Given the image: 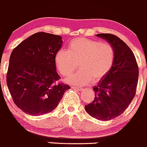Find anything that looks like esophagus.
Here are the masks:
<instances>
[{"label": "esophagus", "mask_w": 147, "mask_h": 147, "mask_svg": "<svg viewBox=\"0 0 147 147\" xmlns=\"http://www.w3.org/2000/svg\"><path fill=\"white\" fill-rule=\"evenodd\" d=\"M72 88L75 89V90H78V91H82V90H83V89L81 88V87H74V86H73V87H72Z\"/></svg>", "instance_id": "34e87169"}]
</instances>
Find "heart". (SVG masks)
I'll return each mask as SVG.
<instances>
[{
  "instance_id": "b5f03b06",
  "label": "heart",
  "mask_w": 147,
  "mask_h": 147,
  "mask_svg": "<svg viewBox=\"0 0 147 147\" xmlns=\"http://www.w3.org/2000/svg\"><path fill=\"white\" fill-rule=\"evenodd\" d=\"M115 51L109 44L86 38H77L69 42L68 51L61 49L55 55V63L61 75H71L80 63V71L66 78L74 85H85L92 80H102L113 67Z\"/></svg>"
}]
</instances>
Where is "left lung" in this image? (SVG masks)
<instances>
[{"instance_id": "obj_1", "label": "left lung", "mask_w": 147, "mask_h": 147, "mask_svg": "<svg viewBox=\"0 0 147 147\" xmlns=\"http://www.w3.org/2000/svg\"><path fill=\"white\" fill-rule=\"evenodd\" d=\"M96 36L113 47L115 61L109 73L93 87L94 99L85 108L92 117L108 121L121 115L133 100L139 70L134 54L123 41L111 34Z\"/></svg>"}]
</instances>
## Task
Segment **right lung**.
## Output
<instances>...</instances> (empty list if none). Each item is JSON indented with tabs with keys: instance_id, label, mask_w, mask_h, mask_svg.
Wrapping results in <instances>:
<instances>
[{
	"instance_id": "1",
	"label": "right lung",
	"mask_w": 147,
	"mask_h": 147,
	"mask_svg": "<svg viewBox=\"0 0 147 147\" xmlns=\"http://www.w3.org/2000/svg\"><path fill=\"white\" fill-rule=\"evenodd\" d=\"M62 37L37 32L11 52L7 85L16 106L32 116L51 112L59 104L68 85L57 82L55 55L62 47Z\"/></svg>"
}]
</instances>
